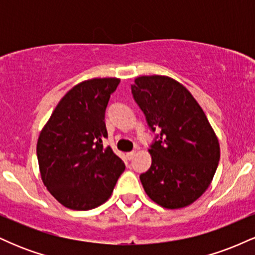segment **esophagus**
Wrapping results in <instances>:
<instances>
[{"mask_svg":"<svg viewBox=\"0 0 255 255\" xmlns=\"http://www.w3.org/2000/svg\"><path fill=\"white\" fill-rule=\"evenodd\" d=\"M134 156H135V151H130V152H128V153H127V158L129 160L133 159Z\"/></svg>","mask_w":255,"mask_h":255,"instance_id":"esophagus-1","label":"esophagus"}]
</instances>
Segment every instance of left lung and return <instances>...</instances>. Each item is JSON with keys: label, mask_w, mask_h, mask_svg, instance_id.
<instances>
[{"label": "left lung", "mask_w": 255, "mask_h": 255, "mask_svg": "<svg viewBox=\"0 0 255 255\" xmlns=\"http://www.w3.org/2000/svg\"><path fill=\"white\" fill-rule=\"evenodd\" d=\"M134 101L154 134L150 169L140 175L146 194L165 209L194 203L217 170L218 139L188 90L162 75L139 77L131 85Z\"/></svg>", "instance_id": "left-lung-1"}]
</instances>
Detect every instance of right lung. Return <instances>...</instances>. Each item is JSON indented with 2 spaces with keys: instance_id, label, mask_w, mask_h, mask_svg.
I'll return each mask as SVG.
<instances>
[{
  "instance_id": "right-lung-1",
  "label": "right lung",
  "mask_w": 255,
  "mask_h": 255,
  "mask_svg": "<svg viewBox=\"0 0 255 255\" xmlns=\"http://www.w3.org/2000/svg\"><path fill=\"white\" fill-rule=\"evenodd\" d=\"M120 79H91L73 87L40 131L37 158L42 180L58 203L86 211L110 198L125 163L110 146L105 110Z\"/></svg>"
}]
</instances>
